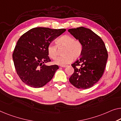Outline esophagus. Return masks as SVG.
Wrapping results in <instances>:
<instances>
[{
	"instance_id": "obj_1",
	"label": "esophagus",
	"mask_w": 121,
	"mask_h": 121,
	"mask_svg": "<svg viewBox=\"0 0 121 121\" xmlns=\"http://www.w3.org/2000/svg\"><path fill=\"white\" fill-rule=\"evenodd\" d=\"M61 67H62V68H65L67 67L66 65H64V66H60Z\"/></svg>"
}]
</instances>
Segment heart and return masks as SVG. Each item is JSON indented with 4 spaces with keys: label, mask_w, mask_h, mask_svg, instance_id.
<instances>
[{
    "label": "heart",
    "mask_w": 121,
    "mask_h": 121,
    "mask_svg": "<svg viewBox=\"0 0 121 121\" xmlns=\"http://www.w3.org/2000/svg\"><path fill=\"white\" fill-rule=\"evenodd\" d=\"M58 48L65 47L63 51L64 56L59 57L55 60V64L64 66L71 63L73 59L76 60L80 56L82 53V46L80 41L75 39L69 35H64L56 40ZM56 46L49 44L47 48L49 56L52 59H55L57 56V48Z\"/></svg>",
    "instance_id": "1"
}]
</instances>
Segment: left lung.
I'll return each mask as SVG.
<instances>
[{
	"label": "left lung",
	"instance_id": "8db88e82",
	"mask_svg": "<svg viewBox=\"0 0 121 121\" xmlns=\"http://www.w3.org/2000/svg\"><path fill=\"white\" fill-rule=\"evenodd\" d=\"M68 31L82 46L80 58L72 66L74 72L69 82L78 89H87L102 77L108 60V52L102 39L90 29L80 26Z\"/></svg>",
	"mask_w": 121,
	"mask_h": 121
}]
</instances>
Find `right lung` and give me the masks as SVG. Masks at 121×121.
<instances>
[{
    "mask_svg": "<svg viewBox=\"0 0 121 121\" xmlns=\"http://www.w3.org/2000/svg\"><path fill=\"white\" fill-rule=\"evenodd\" d=\"M65 31V29L36 27L19 38L12 58L17 74L24 84L31 87L39 88L52 80L59 66L46 65L51 61L47 48Z\"/></svg>",
    "mask_w": 121,
    "mask_h": 121,
    "instance_id": "1",
    "label": "right lung"
}]
</instances>
